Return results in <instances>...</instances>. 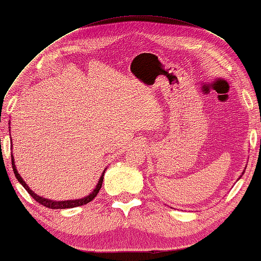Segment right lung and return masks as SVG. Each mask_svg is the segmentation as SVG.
Here are the masks:
<instances>
[{"mask_svg":"<svg viewBox=\"0 0 261 261\" xmlns=\"http://www.w3.org/2000/svg\"><path fill=\"white\" fill-rule=\"evenodd\" d=\"M11 164H12V169H14V173H15V176L16 179H17L20 184H22V186L24 188H25L27 192L30 194V195L35 198V200L38 202V203L43 204L44 206H46V208H49V209H68V208H75V206H80V205H84V204H87L88 202L93 201L95 197H96L97 193L100 192V189L102 187V182H103V176H105V172H103V174L101 175L100 180H98V182L96 185V187L94 188V190L92 193L89 194V195H87L86 197H82V198H77V200H67V201H52V200H48V198H44L41 197L39 195H37V194H35L32 190L28 187V185L25 184V181L23 180V177L20 176L18 174L17 169H16V166H15V161H14V156L11 155Z\"/></svg>","mask_w":261,"mask_h":261,"instance_id":"1","label":"right lung"}]
</instances>
